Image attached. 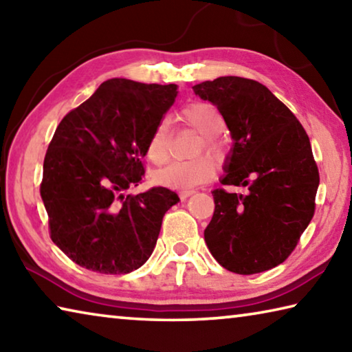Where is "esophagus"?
<instances>
[{"mask_svg": "<svg viewBox=\"0 0 352 352\" xmlns=\"http://www.w3.org/2000/svg\"><path fill=\"white\" fill-rule=\"evenodd\" d=\"M195 192V190L194 189H189V190H180V192H178V194H180V199H188L189 197V195H192Z\"/></svg>", "mask_w": 352, "mask_h": 352, "instance_id": "esophagus-1", "label": "esophagus"}]
</instances>
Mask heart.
Here are the masks:
<instances>
[{"instance_id": "1", "label": "heart", "mask_w": 352, "mask_h": 352, "mask_svg": "<svg viewBox=\"0 0 352 352\" xmlns=\"http://www.w3.org/2000/svg\"><path fill=\"white\" fill-rule=\"evenodd\" d=\"M180 118L199 133L204 135L205 151L212 157L222 155V141L217 133L223 129V116L211 102H192L184 107ZM147 158L155 164H163L169 160V124L162 121L153 129L146 148ZM216 166L210 158H197L194 162H177L155 172V182L163 186L189 190L212 180Z\"/></svg>"}]
</instances>
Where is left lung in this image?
Masks as SVG:
<instances>
[{
    "label": "left lung",
    "mask_w": 352,
    "mask_h": 352,
    "mask_svg": "<svg viewBox=\"0 0 352 352\" xmlns=\"http://www.w3.org/2000/svg\"><path fill=\"white\" fill-rule=\"evenodd\" d=\"M222 113L233 138L205 242L223 269L253 275L289 258L315 212L320 175L296 116L262 83L237 76L194 85Z\"/></svg>",
    "instance_id": "left-lung-1"
}]
</instances>
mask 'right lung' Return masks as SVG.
I'll return each mask as SVG.
<instances>
[{
	"label": "right lung",
	"mask_w": 352,
	"mask_h": 352,
	"mask_svg": "<svg viewBox=\"0 0 352 352\" xmlns=\"http://www.w3.org/2000/svg\"><path fill=\"white\" fill-rule=\"evenodd\" d=\"M177 93L174 83L109 79L57 126L40 194L52 242L77 265L124 275L151 258L164 214L180 199L163 186L122 192L141 183L147 141Z\"/></svg>",
	"instance_id": "1"
}]
</instances>
